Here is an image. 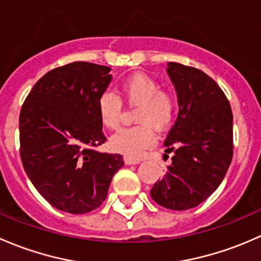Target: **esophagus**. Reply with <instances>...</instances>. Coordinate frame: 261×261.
Returning a JSON list of instances; mask_svg holds the SVG:
<instances>
[{"label": "esophagus", "mask_w": 261, "mask_h": 261, "mask_svg": "<svg viewBox=\"0 0 261 261\" xmlns=\"http://www.w3.org/2000/svg\"><path fill=\"white\" fill-rule=\"evenodd\" d=\"M124 162H125V165H138V163H141V160H136V158L125 157Z\"/></svg>", "instance_id": "34e87169"}]
</instances>
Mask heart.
<instances>
[{"label": "heart", "mask_w": 261, "mask_h": 261, "mask_svg": "<svg viewBox=\"0 0 261 261\" xmlns=\"http://www.w3.org/2000/svg\"><path fill=\"white\" fill-rule=\"evenodd\" d=\"M119 98L129 107H138L136 123L138 127L124 128L109 139V146L117 153L139 158L155 141L153 129L165 132L173 123L176 100L167 91L161 90L155 79L146 74H134L119 85ZM100 123L115 129L122 119V103L114 94H101L96 104Z\"/></svg>", "instance_id": "1"}]
</instances>
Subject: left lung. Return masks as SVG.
I'll use <instances>...</instances> for the list:
<instances>
[{"label": "left lung", "instance_id": "left-lung-1", "mask_svg": "<svg viewBox=\"0 0 261 261\" xmlns=\"http://www.w3.org/2000/svg\"><path fill=\"white\" fill-rule=\"evenodd\" d=\"M177 93L178 115L165 141L173 152L166 176L150 197L170 210H189L206 200L224 179L232 160V112L224 91L205 72L167 64Z\"/></svg>", "mask_w": 261, "mask_h": 261}]
</instances>
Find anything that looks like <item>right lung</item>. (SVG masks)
Wrapping results in <instances>:
<instances>
[{"mask_svg":"<svg viewBox=\"0 0 261 261\" xmlns=\"http://www.w3.org/2000/svg\"><path fill=\"white\" fill-rule=\"evenodd\" d=\"M111 68L77 61L45 74L20 113V154L35 189L54 207L85 214L108 196L120 154L95 150L106 142L98 99Z\"/></svg>","mask_w":261,"mask_h":261,"instance_id":"right-lung-1","label":"right lung"}]
</instances>
